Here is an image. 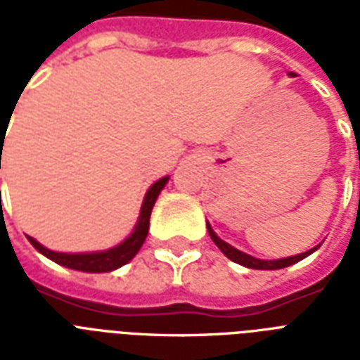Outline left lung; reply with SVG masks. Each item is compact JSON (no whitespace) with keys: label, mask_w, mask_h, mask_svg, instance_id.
Listing matches in <instances>:
<instances>
[{"label":"left lung","mask_w":360,"mask_h":360,"mask_svg":"<svg viewBox=\"0 0 360 360\" xmlns=\"http://www.w3.org/2000/svg\"><path fill=\"white\" fill-rule=\"evenodd\" d=\"M207 231H209V236H211V239H213L214 245L219 246L226 257H230L231 262L240 263V265H245V267H248V269H263V271H274V269L290 267V265H293V263L301 262L302 257H307L308 254H312L314 250H318V246H314L312 250L304 252V254H299V256H291V257H284V259H274V262H267V259H256V257L248 256V254H245V252L237 250V248L230 246L228 243H224L222 239H219V237H217V233L213 231V228H211L209 224H207Z\"/></svg>","instance_id":"obj_1"}]
</instances>
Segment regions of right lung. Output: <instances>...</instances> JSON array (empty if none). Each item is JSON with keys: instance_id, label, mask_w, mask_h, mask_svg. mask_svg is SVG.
I'll use <instances>...</instances> for the list:
<instances>
[{"instance_id": "obj_1", "label": "right lung", "mask_w": 360, "mask_h": 360, "mask_svg": "<svg viewBox=\"0 0 360 360\" xmlns=\"http://www.w3.org/2000/svg\"><path fill=\"white\" fill-rule=\"evenodd\" d=\"M166 181H168V177L158 179L157 183L147 191L136 230L132 231V236H130L129 239L123 240V243H121L120 246H115V248H110V250L106 252H95V254H61V252L48 250V248H44L42 245H39L33 237H27V239H30L31 245L35 246L41 254H44V256L50 257L52 262L59 263V265H65V267L76 269V271H86V273H108V271H114V269L121 267L124 263H129L130 259L138 254L141 245H143V240H146L147 237V231H149V219H151L153 205L157 202L158 194H160V191H162L164 185H166Z\"/></svg>"}]
</instances>
